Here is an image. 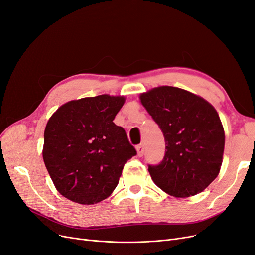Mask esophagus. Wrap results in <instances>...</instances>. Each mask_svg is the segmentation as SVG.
<instances>
[{
  "instance_id": "34e87169",
  "label": "esophagus",
  "mask_w": 255,
  "mask_h": 255,
  "mask_svg": "<svg viewBox=\"0 0 255 255\" xmlns=\"http://www.w3.org/2000/svg\"><path fill=\"white\" fill-rule=\"evenodd\" d=\"M136 151H137V155L139 157H141L143 153H145V146L142 145V143H140V145L136 146Z\"/></svg>"
}]
</instances>
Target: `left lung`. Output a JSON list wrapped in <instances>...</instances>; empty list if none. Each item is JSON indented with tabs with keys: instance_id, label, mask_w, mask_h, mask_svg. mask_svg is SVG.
Returning <instances> with one entry per match:
<instances>
[{
	"instance_id": "8db88e82",
	"label": "left lung",
	"mask_w": 255,
	"mask_h": 255,
	"mask_svg": "<svg viewBox=\"0 0 255 255\" xmlns=\"http://www.w3.org/2000/svg\"><path fill=\"white\" fill-rule=\"evenodd\" d=\"M140 102L161 129L165 154L149 164L152 180L167 194L186 198L204 191L220 172L225 134L215 107L182 88L159 86Z\"/></svg>"
}]
</instances>
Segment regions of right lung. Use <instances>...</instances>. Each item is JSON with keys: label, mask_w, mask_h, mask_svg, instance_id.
I'll return each mask as SVG.
<instances>
[{"label": "right lung", "mask_w": 255, "mask_h": 255, "mask_svg": "<svg viewBox=\"0 0 255 255\" xmlns=\"http://www.w3.org/2000/svg\"><path fill=\"white\" fill-rule=\"evenodd\" d=\"M123 96L100 95L60 106L45 129L42 157L57 191L69 200L95 204L109 197L136 150L114 123Z\"/></svg>", "instance_id": "right-lung-1"}]
</instances>
